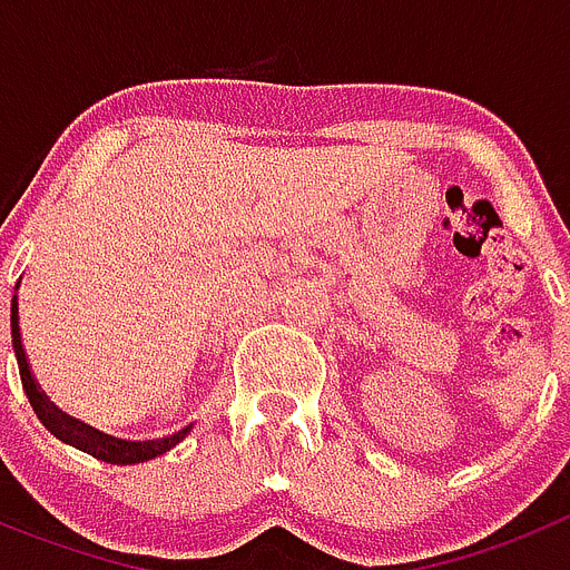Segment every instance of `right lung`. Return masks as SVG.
<instances>
[{
  "label": "right lung",
  "mask_w": 570,
  "mask_h": 570,
  "mask_svg": "<svg viewBox=\"0 0 570 570\" xmlns=\"http://www.w3.org/2000/svg\"><path fill=\"white\" fill-rule=\"evenodd\" d=\"M19 289V281H17ZM11 341H13V353H17V364H19V375H22V390L28 395V402H31L33 413L53 435H57L59 442L71 444V448L82 450L88 456L100 459V462L108 464H140L148 462V459L163 456L166 450H171L175 444H180L186 435L191 433L195 424H186L177 433H168L163 439H148V442H131V439H117V435H108L102 430L91 428V424L79 422L73 415L62 413L57 404L51 402L46 395V390L39 387V381L33 379L31 364H28V355H24L22 346V333H19V298L13 295L11 298Z\"/></svg>",
  "instance_id": "1"
}]
</instances>
